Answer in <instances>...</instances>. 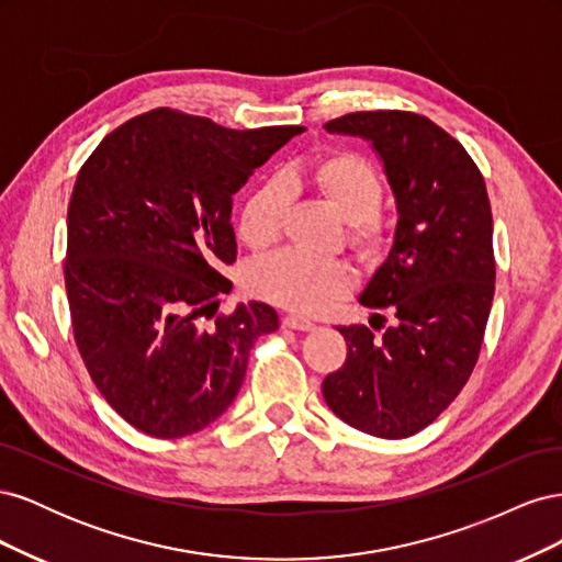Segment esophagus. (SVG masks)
Returning a JSON list of instances; mask_svg holds the SVG:
<instances>
[{"label":"esophagus","mask_w":562,"mask_h":562,"mask_svg":"<svg viewBox=\"0 0 562 562\" xmlns=\"http://www.w3.org/2000/svg\"><path fill=\"white\" fill-rule=\"evenodd\" d=\"M281 326L283 328H293V330H314V323L310 318L297 316V314H285L281 318Z\"/></svg>","instance_id":"esophagus-1"}]
</instances>
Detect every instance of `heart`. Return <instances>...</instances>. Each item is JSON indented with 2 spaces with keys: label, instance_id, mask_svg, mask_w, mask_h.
I'll list each match as a JSON object with an SVG mask.
<instances>
[{
  "label": "heart",
  "instance_id": "obj_1",
  "mask_svg": "<svg viewBox=\"0 0 562 562\" xmlns=\"http://www.w3.org/2000/svg\"><path fill=\"white\" fill-rule=\"evenodd\" d=\"M337 213L347 220V239L363 255H378L391 239V223L380 211L386 182L380 168L351 149H335L304 166L300 176ZM288 215V190L281 180H267L248 194L239 217L241 241L265 250L279 241ZM353 283V269L345 260L312 258L297 250H281L255 262L248 288L279 307L310 314L337 297Z\"/></svg>",
  "mask_w": 562,
  "mask_h": 562
}]
</instances>
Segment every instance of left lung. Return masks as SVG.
I'll use <instances>...</instances> for the list:
<instances>
[{
    "instance_id": "left-lung-1",
    "label": "left lung",
    "mask_w": 562,
    "mask_h": 562,
    "mask_svg": "<svg viewBox=\"0 0 562 562\" xmlns=\"http://www.w3.org/2000/svg\"><path fill=\"white\" fill-rule=\"evenodd\" d=\"M380 151L398 203L386 262L361 295L368 326H339L345 366L323 398L349 427L380 438L422 431L464 389L495 297L492 211L485 180L462 143L403 110L349 112L323 124Z\"/></svg>"
}]
</instances>
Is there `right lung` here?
I'll list each match as a JSON object with an SVG mask.
<instances>
[{
	"label": "right lung",
	"mask_w": 562,
	"mask_h": 562,
	"mask_svg": "<svg viewBox=\"0 0 562 562\" xmlns=\"http://www.w3.org/2000/svg\"><path fill=\"white\" fill-rule=\"evenodd\" d=\"M302 131H234L157 108L83 161L67 206L72 333L100 394L143 434L209 427L239 394L255 339L279 328L262 302L215 310L232 291V194Z\"/></svg>",
	"instance_id": "1"
}]
</instances>
